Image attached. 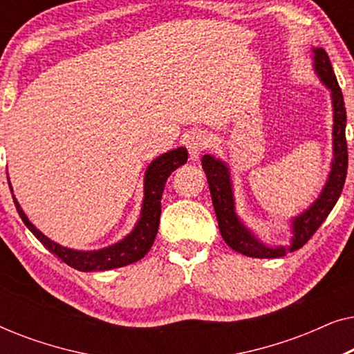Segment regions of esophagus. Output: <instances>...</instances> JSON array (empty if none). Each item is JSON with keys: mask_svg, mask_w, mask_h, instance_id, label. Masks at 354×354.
Instances as JSON below:
<instances>
[{"mask_svg": "<svg viewBox=\"0 0 354 354\" xmlns=\"http://www.w3.org/2000/svg\"><path fill=\"white\" fill-rule=\"evenodd\" d=\"M183 145H185L188 153H190V158L198 159L200 158V154L209 147V138H207V135L205 132H201V130H195V132H190L185 135V138H183Z\"/></svg>", "mask_w": 354, "mask_h": 354, "instance_id": "34e87169", "label": "esophagus"}]
</instances>
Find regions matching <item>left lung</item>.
Masks as SVG:
<instances>
[{"label":"left lung","mask_w":354,"mask_h":354,"mask_svg":"<svg viewBox=\"0 0 354 354\" xmlns=\"http://www.w3.org/2000/svg\"><path fill=\"white\" fill-rule=\"evenodd\" d=\"M314 71L322 84L330 90L333 106V159L328 178L324 185L321 195L306 211L292 219V243L290 246H269L256 239V235L246 227L235 212L234 187H232L230 169L221 159H216L211 154H205L201 159L203 171L209 183L212 205L219 222L222 239L232 250L250 258H280L290 251H295L306 243L316 230L321 227L327 216L340 198V193L345 185L348 169V147L345 137L346 127V109L337 77L333 74L330 59L324 48H313Z\"/></svg>","instance_id":"obj_1"}]
</instances>
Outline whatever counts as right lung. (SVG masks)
Masks as SVG:
<instances>
[{
    "label": "right lung",
    "instance_id": "add662e5",
    "mask_svg": "<svg viewBox=\"0 0 354 354\" xmlns=\"http://www.w3.org/2000/svg\"><path fill=\"white\" fill-rule=\"evenodd\" d=\"M187 159V148L180 147L161 154V156L156 158L151 164H149L147 172H145V196L142 212H140V219L137 224H135L133 230L130 232L127 236H124L122 240L108 246V248H101L95 251H79L66 248V246H61L59 243H55V241L43 235L41 232L28 221L26 212L22 211L21 205L17 203L16 196L12 195L14 205H16L19 216H21L24 224L27 225V229L45 245V248L50 250L53 254H56L57 258L64 261V263L67 266H71V268L82 270V272H93V270H109L115 268H122V266L137 263V261L142 259L153 246V241L156 239L158 234L159 217H161V198L164 187H166L167 177L171 176L177 167L185 164ZM9 188H11L12 193L11 183H9Z\"/></svg>",
    "mask_w": 354,
    "mask_h": 354
}]
</instances>
